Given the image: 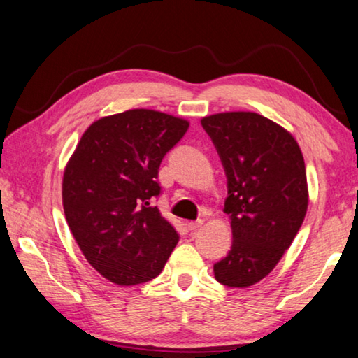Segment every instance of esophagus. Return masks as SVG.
<instances>
[{"label": "esophagus", "instance_id": "34e87169", "mask_svg": "<svg viewBox=\"0 0 358 358\" xmlns=\"http://www.w3.org/2000/svg\"><path fill=\"white\" fill-rule=\"evenodd\" d=\"M187 225H189V230H198V228L203 225V220L201 219L200 220H192Z\"/></svg>", "mask_w": 358, "mask_h": 358}]
</instances>
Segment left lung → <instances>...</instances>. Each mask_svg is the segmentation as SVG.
I'll return each instance as SVG.
<instances>
[{
	"instance_id": "left-lung-1",
	"label": "left lung",
	"mask_w": 358,
	"mask_h": 358,
	"mask_svg": "<svg viewBox=\"0 0 358 358\" xmlns=\"http://www.w3.org/2000/svg\"><path fill=\"white\" fill-rule=\"evenodd\" d=\"M227 176L225 213L233 243L214 263L215 279L227 287L259 282L290 248L308 209L306 168L292 134L255 113L204 117Z\"/></svg>"
}]
</instances>
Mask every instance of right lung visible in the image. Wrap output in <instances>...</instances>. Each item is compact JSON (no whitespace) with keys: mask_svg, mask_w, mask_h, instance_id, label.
I'll list each match as a JSON object with an SVG mask.
<instances>
[{"mask_svg":"<svg viewBox=\"0 0 358 358\" xmlns=\"http://www.w3.org/2000/svg\"><path fill=\"white\" fill-rule=\"evenodd\" d=\"M189 122L150 109L103 117L87 128L63 176V209L96 271L119 285L162 273L179 241L154 206L158 168Z\"/></svg>","mask_w":358,"mask_h":358,"instance_id":"right-lung-1","label":"right lung"}]
</instances>
